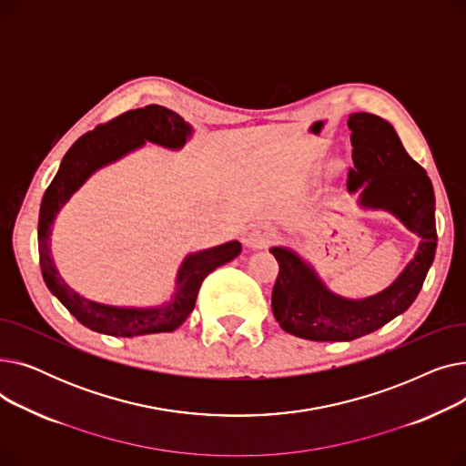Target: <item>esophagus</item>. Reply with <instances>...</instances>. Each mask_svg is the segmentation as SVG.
<instances>
[{
  "instance_id": "obj_1",
  "label": "esophagus",
  "mask_w": 466,
  "mask_h": 466,
  "mask_svg": "<svg viewBox=\"0 0 466 466\" xmlns=\"http://www.w3.org/2000/svg\"><path fill=\"white\" fill-rule=\"evenodd\" d=\"M272 241H274V234L268 227H255L246 238L248 248H251V249H264L270 246Z\"/></svg>"
}]
</instances>
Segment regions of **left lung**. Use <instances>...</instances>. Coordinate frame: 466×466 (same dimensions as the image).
Segmentation results:
<instances>
[{"label": "left lung", "instance_id": "obj_1", "mask_svg": "<svg viewBox=\"0 0 466 466\" xmlns=\"http://www.w3.org/2000/svg\"><path fill=\"white\" fill-rule=\"evenodd\" d=\"M348 127L355 164L350 167V190L366 181L360 204L395 213L421 243L399 279L364 300L336 297L295 253L274 248L279 264L272 290L274 317L285 332L311 341L357 339L395 319L418 299L436 253L434 190L427 171L406 153L395 128L381 116L351 113Z\"/></svg>", "mask_w": 466, "mask_h": 466}]
</instances>
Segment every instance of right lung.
Segmentation results:
<instances>
[{
    "mask_svg": "<svg viewBox=\"0 0 466 466\" xmlns=\"http://www.w3.org/2000/svg\"><path fill=\"white\" fill-rule=\"evenodd\" d=\"M188 134L190 127L187 122L177 113L162 106H145L127 111L73 143L60 164L58 174L45 190L37 227L41 274L48 290L86 329L122 338L176 330L192 313L202 281L215 268L230 262L241 253L239 241H228L218 248L188 255L179 268L174 300L151 309L115 308L86 300L66 285L53 262L51 248H48L53 220L58 209L86 181L92 171L137 149L143 141H153L167 149H179Z\"/></svg>",
    "mask_w": 466,
    "mask_h": 466,
    "instance_id": "obj_1",
    "label": "right lung"
}]
</instances>
